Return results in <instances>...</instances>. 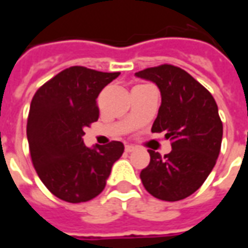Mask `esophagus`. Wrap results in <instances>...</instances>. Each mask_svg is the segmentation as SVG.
Instances as JSON below:
<instances>
[{
  "mask_svg": "<svg viewBox=\"0 0 248 248\" xmlns=\"http://www.w3.org/2000/svg\"><path fill=\"white\" fill-rule=\"evenodd\" d=\"M135 150V147L134 146H131V145H126L124 146V151L126 153H133V151Z\"/></svg>",
  "mask_w": 248,
  "mask_h": 248,
  "instance_id": "1",
  "label": "esophagus"
}]
</instances>
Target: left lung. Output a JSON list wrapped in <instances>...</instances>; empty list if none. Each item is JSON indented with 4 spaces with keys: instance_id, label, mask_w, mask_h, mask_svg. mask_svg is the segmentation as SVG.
Masks as SVG:
<instances>
[{
    "instance_id": "left-lung-1",
    "label": "left lung",
    "mask_w": 248,
    "mask_h": 248,
    "mask_svg": "<svg viewBox=\"0 0 248 248\" xmlns=\"http://www.w3.org/2000/svg\"><path fill=\"white\" fill-rule=\"evenodd\" d=\"M135 76L159 89L162 103L151 131H165L172 149L165 156L149 150L150 163L140 171V181L158 199H185L202 186L218 159L223 124L217 102L206 87L177 66L165 63Z\"/></svg>"
}]
</instances>
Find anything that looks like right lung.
Instances as JSON below:
<instances>
[{
  "mask_svg": "<svg viewBox=\"0 0 248 248\" xmlns=\"http://www.w3.org/2000/svg\"><path fill=\"white\" fill-rule=\"evenodd\" d=\"M119 73L71 66L44 83L31 99L26 134L35 171L57 198L87 202L103 191L122 142L86 147L83 129L99 117L97 98Z\"/></svg>",
  "mask_w": 248,
  "mask_h": 248,
  "instance_id": "add662e5",
  "label": "right lung"
}]
</instances>
